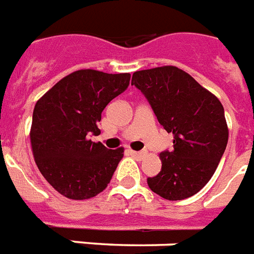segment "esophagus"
I'll list each match as a JSON object with an SVG mask.
<instances>
[{"mask_svg": "<svg viewBox=\"0 0 254 254\" xmlns=\"http://www.w3.org/2000/svg\"><path fill=\"white\" fill-rule=\"evenodd\" d=\"M129 153H131L133 157H136L137 160H141L144 157V155H145L144 152H136V151H129Z\"/></svg>", "mask_w": 254, "mask_h": 254, "instance_id": "1", "label": "esophagus"}]
</instances>
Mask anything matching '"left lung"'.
Masks as SVG:
<instances>
[{"mask_svg":"<svg viewBox=\"0 0 254 254\" xmlns=\"http://www.w3.org/2000/svg\"><path fill=\"white\" fill-rule=\"evenodd\" d=\"M131 85L143 93L166 132L173 133V149L160 153L161 170L147 178L148 186L168 200L192 196L210 181L226 151L222 103L177 66L135 72Z\"/></svg>","mask_w":254,"mask_h":254,"instance_id":"8db88e82","label":"left lung"}]
</instances>
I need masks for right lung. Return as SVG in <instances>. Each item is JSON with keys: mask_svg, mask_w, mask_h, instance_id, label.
<instances>
[{"mask_svg": "<svg viewBox=\"0 0 254 254\" xmlns=\"http://www.w3.org/2000/svg\"><path fill=\"white\" fill-rule=\"evenodd\" d=\"M129 73L81 69L70 73L36 102L32 153L48 184L69 199L93 198L107 188L123 148L107 149L89 140L98 135L103 109L128 88Z\"/></svg>", "mask_w": 254, "mask_h": 254, "instance_id": "right-lung-1", "label": "right lung"}]
</instances>
